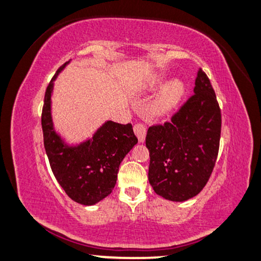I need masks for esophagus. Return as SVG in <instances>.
<instances>
[{
    "label": "esophagus",
    "mask_w": 261,
    "mask_h": 261,
    "mask_svg": "<svg viewBox=\"0 0 261 261\" xmlns=\"http://www.w3.org/2000/svg\"><path fill=\"white\" fill-rule=\"evenodd\" d=\"M134 131H135V135H136L137 138H138V141L144 142V140H146V135H147L146 125L142 124V123L135 124Z\"/></svg>",
    "instance_id": "34e87169"
}]
</instances>
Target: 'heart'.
Returning a JSON list of instances; mask_svg holds the SVG:
<instances>
[{"instance_id":"b5f03b06","label":"heart","mask_w":261,"mask_h":261,"mask_svg":"<svg viewBox=\"0 0 261 261\" xmlns=\"http://www.w3.org/2000/svg\"><path fill=\"white\" fill-rule=\"evenodd\" d=\"M160 83V79H154L153 84ZM186 94V85L180 81H172L161 89L158 96L151 102L149 112L154 117H164L176 110Z\"/></svg>"}]
</instances>
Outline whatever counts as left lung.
<instances>
[{
	"mask_svg": "<svg viewBox=\"0 0 261 261\" xmlns=\"http://www.w3.org/2000/svg\"><path fill=\"white\" fill-rule=\"evenodd\" d=\"M195 94L163 125L148 128V179L158 195L170 201L196 196L208 182L219 150L222 114L216 92L199 70Z\"/></svg>",
	"mask_w": 261,
	"mask_h": 261,
	"instance_id": "1",
	"label": "left lung"
}]
</instances>
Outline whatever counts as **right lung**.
Segmentation results:
<instances>
[{"label":"right lung","instance_id":"1","mask_svg":"<svg viewBox=\"0 0 261 261\" xmlns=\"http://www.w3.org/2000/svg\"><path fill=\"white\" fill-rule=\"evenodd\" d=\"M68 62L59 68L47 87L42 110L45 153L51 171L65 193L75 202L91 206L110 195L117 183L119 165L137 143L133 125L108 120L90 140L67 146L55 133L51 119L54 81Z\"/></svg>","mask_w":261,"mask_h":261}]
</instances>
